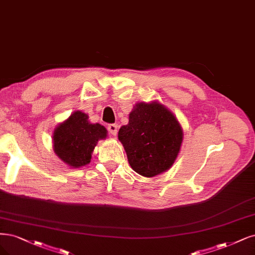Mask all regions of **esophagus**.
I'll return each mask as SVG.
<instances>
[{"mask_svg": "<svg viewBox=\"0 0 255 255\" xmlns=\"http://www.w3.org/2000/svg\"><path fill=\"white\" fill-rule=\"evenodd\" d=\"M108 128H109V130H110V133L113 135V136H116L117 135V133H118V126L117 125H109V127H108Z\"/></svg>", "mask_w": 255, "mask_h": 255, "instance_id": "obj_1", "label": "esophagus"}]
</instances>
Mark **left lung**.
<instances>
[{"label": "left lung", "instance_id": "obj_1", "mask_svg": "<svg viewBox=\"0 0 255 255\" xmlns=\"http://www.w3.org/2000/svg\"><path fill=\"white\" fill-rule=\"evenodd\" d=\"M128 118L118 138L131 169L144 177L168 171L177 158L183 136L174 114L159 102H139Z\"/></svg>", "mask_w": 255, "mask_h": 255}]
</instances>
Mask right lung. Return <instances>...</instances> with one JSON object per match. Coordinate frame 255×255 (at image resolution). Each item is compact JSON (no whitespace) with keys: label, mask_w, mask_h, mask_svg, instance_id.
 Wrapping results in <instances>:
<instances>
[{"label":"right lung","mask_w":255,"mask_h":255,"mask_svg":"<svg viewBox=\"0 0 255 255\" xmlns=\"http://www.w3.org/2000/svg\"><path fill=\"white\" fill-rule=\"evenodd\" d=\"M108 137V130L99 124H90L89 116L74 112L54 130V151L71 168H80L91 162L98 140Z\"/></svg>","instance_id":"obj_1"}]
</instances>
